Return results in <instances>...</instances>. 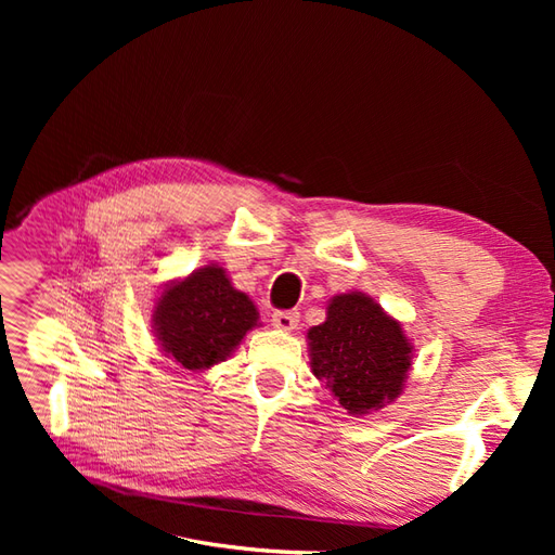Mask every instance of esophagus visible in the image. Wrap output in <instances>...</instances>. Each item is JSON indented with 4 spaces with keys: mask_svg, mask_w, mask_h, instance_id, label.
Segmentation results:
<instances>
[{
    "mask_svg": "<svg viewBox=\"0 0 555 555\" xmlns=\"http://www.w3.org/2000/svg\"><path fill=\"white\" fill-rule=\"evenodd\" d=\"M300 314L296 310H278L273 312V326L280 331H294L298 326Z\"/></svg>",
    "mask_w": 555,
    "mask_h": 555,
    "instance_id": "esophagus-1",
    "label": "esophagus"
}]
</instances>
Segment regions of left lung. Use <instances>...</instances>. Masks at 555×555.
Returning <instances> with one entry per match:
<instances>
[{"mask_svg": "<svg viewBox=\"0 0 555 555\" xmlns=\"http://www.w3.org/2000/svg\"><path fill=\"white\" fill-rule=\"evenodd\" d=\"M312 373L349 414H371L402 391L412 345L396 319L359 292L335 296L324 324L308 331Z\"/></svg>", "mask_w": 555, "mask_h": 555, "instance_id": "obj_1", "label": "left lung"}]
</instances>
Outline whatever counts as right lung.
Masks as SVG:
<instances>
[{
	"mask_svg": "<svg viewBox=\"0 0 555 555\" xmlns=\"http://www.w3.org/2000/svg\"><path fill=\"white\" fill-rule=\"evenodd\" d=\"M257 319L255 304L231 287L220 266L198 268L166 289L153 314L166 357L194 373L224 361Z\"/></svg>",
	"mask_w": 555,
	"mask_h": 555,
	"instance_id": "right-lung-1",
	"label": "right lung"
}]
</instances>
